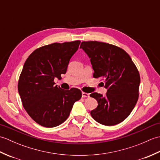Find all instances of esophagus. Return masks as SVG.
Listing matches in <instances>:
<instances>
[{
	"label": "esophagus",
	"mask_w": 160,
	"mask_h": 160,
	"mask_svg": "<svg viewBox=\"0 0 160 160\" xmlns=\"http://www.w3.org/2000/svg\"><path fill=\"white\" fill-rule=\"evenodd\" d=\"M82 98H89V93H84V92H82Z\"/></svg>",
	"instance_id": "34e87169"
}]
</instances>
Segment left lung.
Listing matches in <instances>:
<instances>
[{
    "mask_svg": "<svg viewBox=\"0 0 160 160\" xmlns=\"http://www.w3.org/2000/svg\"><path fill=\"white\" fill-rule=\"evenodd\" d=\"M82 49L91 59L93 77L104 80L105 96L92 93L98 102L91 115L98 123L113 126L127 118L139 97L140 76L128 54L120 47L98 41L82 42Z\"/></svg>",
    "mask_w": 160,
    "mask_h": 160,
    "instance_id": "1",
    "label": "left lung"
}]
</instances>
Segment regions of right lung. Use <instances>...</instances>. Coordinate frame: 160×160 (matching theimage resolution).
<instances>
[{"instance_id":"right-lung-1","label":"right lung","mask_w":160,"mask_h":160,"mask_svg":"<svg viewBox=\"0 0 160 160\" xmlns=\"http://www.w3.org/2000/svg\"><path fill=\"white\" fill-rule=\"evenodd\" d=\"M80 41L55 42L40 47L26 60L18 83V93L25 111L36 123L52 128L69 117L75 102L82 97L76 88L62 89L55 85L67 72L71 58Z\"/></svg>"}]
</instances>
